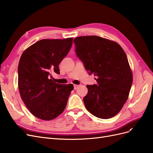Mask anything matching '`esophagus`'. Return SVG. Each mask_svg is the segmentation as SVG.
<instances>
[{"label":"esophagus","mask_w":153,"mask_h":153,"mask_svg":"<svg viewBox=\"0 0 153 153\" xmlns=\"http://www.w3.org/2000/svg\"><path fill=\"white\" fill-rule=\"evenodd\" d=\"M78 87V85H74V89L75 90H76Z\"/></svg>","instance_id":"esophagus-1"}]
</instances>
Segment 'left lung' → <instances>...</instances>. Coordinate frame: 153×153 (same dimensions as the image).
<instances>
[{
    "instance_id": "1",
    "label": "left lung",
    "mask_w": 153,
    "mask_h": 153,
    "mask_svg": "<svg viewBox=\"0 0 153 153\" xmlns=\"http://www.w3.org/2000/svg\"><path fill=\"white\" fill-rule=\"evenodd\" d=\"M76 56L97 84L87 85L86 109L100 119L117 114L128 98L133 75L126 53L117 43L96 36L74 39Z\"/></svg>"
}]
</instances>
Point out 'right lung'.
I'll list each match as a JSON object with an SVG mask.
<instances>
[{"label": "right lung", "mask_w": 153, "mask_h": 153, "mask_svg": "<svg viewBox=\"0 0 153 153\" xmlns=\"http://www.w3.org/2000/svg\"><path fill=\"white\" fill-rule=\"evenodd\" d=\"M73 38L41 39L23 52L18 67V89L27 108L45 121L56 118L65 109L73 85L53 82L52 73L68 55Z\"/></svg>", "instance_id": "obj_1"}]
</instances>
